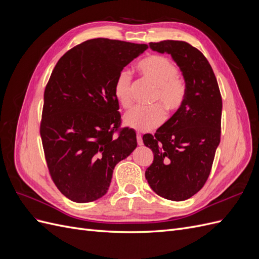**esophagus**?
<instances>
[{
	"label": "esophagus",
	"mask_w": 259,
	"mask_h": 259,
	"mask_svg": "<svg viewBox=\"0 0 259 259\" xmlns=\"http://www.w3.org/2000/svg\"><path fill=\"white\" fill-rule=\"evenodd\" d=\"M137 144L139 145V146H143L144 145V142H143V137H142V135L140 134H137Z\"/></svg>",
	"instance_id": "obj_1"
}]
</instances>
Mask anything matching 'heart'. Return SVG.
Masks as SVG:
<instances>
[{
    "label": "heart",
    "mask_w": 259,
    "mask_h": 259,
    "mask_svg": "<svg viewBox=\"0 0 259 259\" xmlns=\"http://www.w3.org/2000/svg\"><path fill=\"white\" fill-rule=\"evenodd\" d=\"M139 72L156 86L153 100L160 101L167 111H176L182 107L186 97L185 82L178 77V68L173 61L164 56L152 55L140 60L137 65ZM132 74L127 69L117 73L113 83V94L117 103L128 108L131 97ZM165 119L161 106L149 108L135 107L124 116V123L138 132H149L159 127Z\"/></svg>",
    "instance_id": "obj_1"
}]
</instances>
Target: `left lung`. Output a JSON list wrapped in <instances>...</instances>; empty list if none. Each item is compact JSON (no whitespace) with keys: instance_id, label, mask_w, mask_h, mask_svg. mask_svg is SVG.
I'll use <instances>...</instances> for the list:
<instances>
[{"instance_id":"obj_1","label":"left lung","mask_w":259,"mask_h":259,"mask_svg":"<svg viewBox=\"0 0 259 259\" xmlns=\"http://www.w3.org/2000/svg\"><path fill=\"white\" fill-rule=\"evenodd\" d=\"M150 49L169 54L179 67L186 97L177 111L143 137L153 152L146 179L160 197L185 201L204 186L221 143L223 100L209 62L199 50L184 41L149 43Z\"/></svg>"}]
</instances>
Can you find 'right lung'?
Segmentation results:
<instances>
[{"label":"right lung","mask_w":259,"mask_h":259,"mask_svg":"<svg viewBox=\"0 0 259 259\" xmlns=\"http://www.w3.org/2000/svg\"><path fill=\"white\" fill-rule=\"evenodd\" d=\"M147 49V44L93 38L67 52L53 70L40 134L53 182L73 202L104 197L115 165L137 147L133 128L113 137L121 123L113 83Z\"/></svg>","instance_id":"1"}]
</instances>
